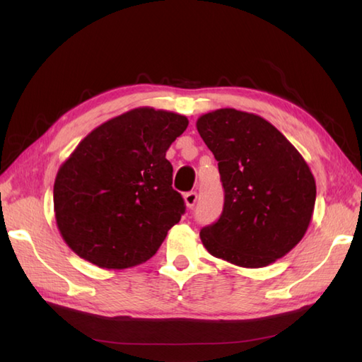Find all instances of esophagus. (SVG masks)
<instances>
[{
    "mask_svg": "<svg viewBox=\"0 0 362 362\" xmlns=\"http://www.w3.org/2000/svg\"><path fill=\"white\" fill-rule=\"evenodd\" d=\"M183 199H185V205L188 206V209H193L197 202V193L196 191H189V193L183 196Z\"/></svg>",
    "mask_w": 362,
    "mask_h": 362,
    "instance_id": "obj_1",
    "label": "esophagus"
}]
</instances>
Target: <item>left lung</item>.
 <instances>
[{
    "mask_svg": "<svg viewBox=\"0 0 362 362\" xmlns=\"http://www.w3.org/2000/svg\"><path fill=\"white\" fill-rule=\"evenodd\" d=\"M197 132L218 160L224 209L201 230L213 257L264 267L302 241L316 204V180L300 152L271 122L235 109L202 115Z\"/></svg>",
    "mask_w": 362,
    "mask_h": 362,
    "instance_id": "1",
    "label": "left lung"
}]
</instances>
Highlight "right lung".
<instances>
[{"mask_svg": "<svg viewBox=\"0 0 362 362\" xmlns=\"http://www.w3.org/2000/svg\"><path fill=\"white\" fill-rule=\"evenodd\" d=\"M187 127L183 115L138 107L78 144L54 182L57 228L76 255L103 269L156 255L185 213L166 151Z\"/></svg>", "mask_w": 362, "mask_h": 362, "instance_id": "1", "label": "right lung"}]
</instances>
